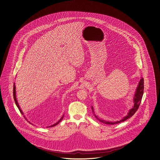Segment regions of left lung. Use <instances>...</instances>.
I'll return each mask as SVG.
<instances>
[{"instance_id": "1", "label": "left lung", "mask_w": 160, "mask_h": 160, "mask_svg": "<svg viewBox=\"0 0 160 160\" xmlns=\"http://www.w3.org/2000/svg\"><path fill=\"white\" fill-rule=\"evenodd\" d=\"M143 90H144V79L143 78H142L140 79V82H139V84H138V86L137 87V90H136L135 94L134 95V98H133V103H134L133 107L129 111L128 115L124 117L121 120L116 121V122H110V121H105V120H102L101 118H99L95 115V116L99 121H101V122H103V123H105L106 124H118V123H120L121 122L125 121L126 120H127V119L129 118L130 117H132L133 115L137 112V110L139 108L140 103H141L142 99V97H143ZM91 108L92 110V112H94V109H93L92 106L91 107Z\"/></svg>"}]
</instances>
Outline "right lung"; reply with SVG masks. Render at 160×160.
Returning <instances> with one entry per match:
<instances>
[{
	"label": "right lung",
	"instance_id": "right-lung-1",
	"mask_svg": "<svg viewBox=\"0 0 160 160\" xmlns=\"http://www.w3.org/2000/svg\"><path fill=\"white\" fill-rule=\"evenodd\" d=\"M13 97H14V101L16 102V105L18 107V108L19 109V110L20 111V112L22 114H23V113H22V110H21V109H20V106H19V105H18V102H17V99H16V86H15V83H14V87H13ZM24 118H25V116H23ZM63 118V116L61 118V119L59 120L57 122H56L55 124H54V125H52L51 126H50V127H54L55 125H57L58 124L59 122H60V121H61L62 120V118ZM26 119V118H25Z\"/></svg>",
	"mask_w": 160,
	"mask_h": 160
}]
</instances>
